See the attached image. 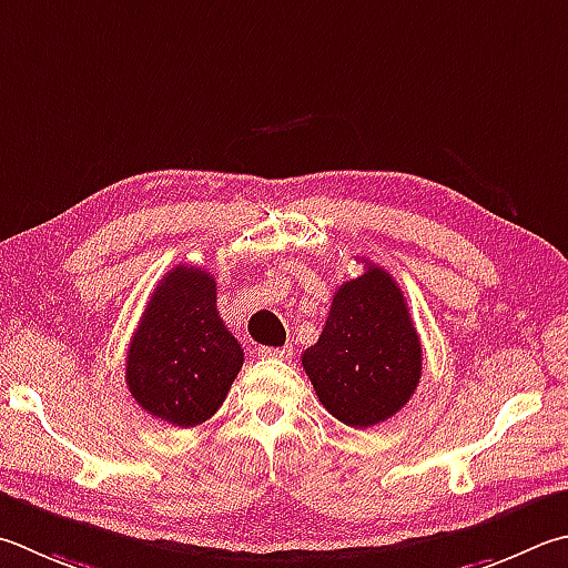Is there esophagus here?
<instances>
[{
    "instance_id": "1",
    "label": "esophagus",
    "mask_w": 568,
    "mask_h": 568,
    "mask_svg": "<svg viewBox=\"0 0 568 568\" xmlns=\"http://www.w3.org/2000/svg\"><path fill=\"white\" fill-rule=\"evenodd\" d=\"M257 357H267V359H291L293 357V347H257Z\"/></svg>"
}]
</instances>
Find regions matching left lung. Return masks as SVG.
Listing matches in <instances>:
<instances>
[{
	"instance_id": "8db88e82",
	"label": "left lung",
	"mask_w": 568,
	"mask_h": 568,
	"mask_svg": "<svg viewBox=\"0 0 568 568\" xmlns=\"http://www.w3.org/2000/svg\"><path fill=\"white\" fill-rule=\"evenodd\" d=\"M363 263V275L337 287L323 333L303 353L323 407L355 429L399 412L422 377V343L405 295L387 271Z\"/></svg>"
}]
</instances>
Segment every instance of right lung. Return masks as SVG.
I'll use <instances>...</instances> for the list:
<instances>
[{
    "mask_svg": "<svg viewBox=\"0 0 568 568\" xmlns=\"http://www.w3.org/2000/svg\"><path fill=\"white\" fill-rule=\"evenodd\" d=\"M243 349L215 307V277L176 265L151 293L126 353V385L139 407L176 427H195L223 405Z\"/></svg>",
    "mask_w": 568,
    "mask_h": 568,
    "instance_id": "right-lung-1",
    "label": "right lung"
}]
</instances>
